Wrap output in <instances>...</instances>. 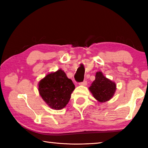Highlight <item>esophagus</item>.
I'll use <instances>...</instances> for the list:
<instances>
[{
    "label": "esophagus",
    "mask_w": 148,
    "mask_h": 148,
    "mask_svg": "<svg viewBox=\"0 0 148 148\" xmlns=\"http://www.w3.org/2000/svg\"><path fill=\"white\" fill-rule=\"evenodd\" d=\"M79 85H82V86H86V84H87V81H83V82L79 83Z\"/></svg>",
    "instance_id": "1"
}]
</instances>
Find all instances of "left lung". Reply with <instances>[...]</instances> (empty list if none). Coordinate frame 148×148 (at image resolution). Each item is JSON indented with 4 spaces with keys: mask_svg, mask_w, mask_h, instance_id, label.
I'll list each match as a JSON object with an SVG mask.
<instances>
[{
    "mask_svg": "<svg viewBox=\"0 0 148 148\" xmlns=\"http://www.w3.org/2000/svg\"><path fill=\"white\" fill-rule=\"evenodd\" d=\"M116 89V83L106 77L102 72H97L95 81L89 87L94 98L100 102H105L111 99Z\"/></svg>",
    "mask_w": 148,
    "mask_h": 148,
    "instance_id": "obj_1",
    "label": "left lung"
}]
</instances>
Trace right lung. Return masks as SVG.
<instances>
[{
  "instance_id": "obj_1",
  "label": "right lung",
  "mask_w": 148,
  "mask_h": 148,
  "mask_svg": "<svg viewBox=\"0 0 148 148\" xmlns=\"http://www.w3.org/2000/svg\"><path fill=\"white\" fill-rule=\"evenodd\" d=\"M38 85L39 94L44 101L55 110L65 108L75 89L72 80L61 69L46 75L39 81Z\"/></svg>"
}]
</instances>
